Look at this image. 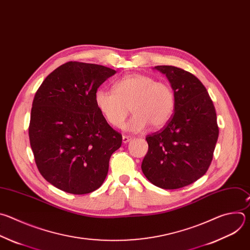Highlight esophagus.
<instances>
[{
  "label": "esophagus",
  "instance_id": "1",
  "mask_svg": "<svg viewBox=\"0 0 250 250\" xmlns=\"http://www.w3.org/2000/svg\"><path fill=\"white\" fill-rule=\"evenodd\" d=\"M132 140V137H130V136H126V135H123V137H122V142L124 143V144H127L128 142H130Z\"/></svg>",
  "mask_w": 250,
  "mask_h": 250
}]
</instances>
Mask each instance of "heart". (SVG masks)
Wrapping results in <instances>:
<instances>
[{
    "label": "heart",
    "mask_w": 250,
    "mask_h": 250,
    "mask_svg": "<svg viewBox=\"0 0 250 250\" xmlns=\"http://www.w3.org/2000/svg\"><path fill=\"white\" fill-rule=\"evenodd\" d=\"M113 90L98 88L94 93L97 109L106 121L120 127L129 114L134 113L125 129L140 132L151 124L160 128L167 123L173 114L175 97L172 88L166 83L142 74L122 77L113 84Z\"/></svg>",
    "instance_id": "1"
}]
</instances>
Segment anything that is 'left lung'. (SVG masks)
Here are the masks:
<instances>
[{
  "label": "left lung",
  "mask_w": 250,
  "mask_h": 250,
  "mask_svg": "<svg viewBox=\"0 0 250 250\" xmlns=\"http://www.w3.org/2000/svg\"><path fill=\"white\" fill-rule=\"evenodd\" d=\"M174 92V113L167 126L146 136L147 153L142 171L163 189H178L208 170L219 137L217 115L203 83L191 73L173 66H157Z\"/></svg>",
  "instance_id": "1"
}]
</instances>
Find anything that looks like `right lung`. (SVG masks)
I'll use <instances>...</instances> for the list:
<instances>
[{
  "instance_id": "obj_1",
  "label": "right lung",
  "mask_w": 250,
  "mask_h": 250,
  "mask_svg": "<svg viewBox=\"0 0 250 250\" xmlns=\"http://www.w3.org/2000/svg\"><path fill=\"white\" fill-rule=\"evenodd\" d=\"M116 71L68 62L48 75L35 93L28 128L41 175L71 194L90 193L104 183L122 135L106 122L94 93Z\"/></svg>"
}]
</instances>
